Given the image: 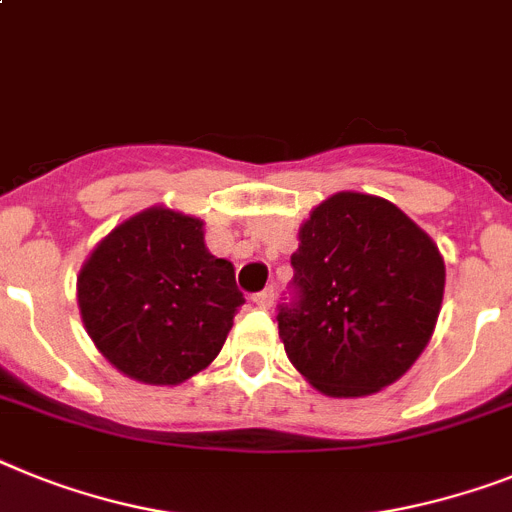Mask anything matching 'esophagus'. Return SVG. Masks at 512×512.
I'll use <instances>...</instances> for the list:
<instances>
[{
    "label": "esophagus",
    "instance_id": "34e87169",
    "mask_svg": "<svg viewBox=\"0 0 512 512\" xmlns=\"http://www.w3.org/2000/svg\"><path fill=\"white\" fill-rule=\"evenodd\" d=\"M252 304H255V307H260V309L273 307V289H265V291H260V294L252 296Z\"/></svg>",
    "mask_w": 512,
    "mask_h": 512
}]
</instances>
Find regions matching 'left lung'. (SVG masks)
Listing matches in <instances>:
<instances>
[{
  "label": "left lung",
  "mask_w": 512,
  "mask_h": 512,
  "mask_svg": "<svg viewBox=\"0 0 512 512\" xmlns=\"http://www.w3.org/2000/svg\"><path fill=\"white\" fill-rule=\"evenodd\" d=\"M299 302L278 336L304 380L330 398H364L401 380L435 333L445 291L437 244L390 200L336 192L299 226Z\"/></svg>",
  "instance_id": "left-lung-1"
}]
</instances>
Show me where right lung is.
Here are the masks:
<instances>
[{"label": "right lung", "instance_id": "right-lung-1", "mask_svg": "<svg viewBox=\"0 0 512 512\" xmlns=\"http://www.w3.org/2000/svg\"><path fill=\"white\" fill-rule=\"evenodd\" d=\"M242 304L234 265L205 247V223L166 205L114 226L77 276L90 341L145 385H182L203 372Z\"/></svg>", "mask_w": 512, "mask_h": 512}]
</instances>
